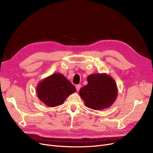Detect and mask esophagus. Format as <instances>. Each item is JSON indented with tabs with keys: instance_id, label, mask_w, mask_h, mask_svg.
<instances>
[{
	"instance_id": "esophagus-1",
	"label": "esophagus",
	"mask_w": 153,
	"mask_h": 153,
	"mask_svg": "<svg viewBox=\"0 0 153 153\" xmlns=\"http://www.w3.org/2000/svg\"><path fill=\"white\" fill-rule=\"evenodd\" d=\"M76 90L77 91H79V90H80V89H81V84H78V85H76Z\"/></svg>"
}]
</instances>
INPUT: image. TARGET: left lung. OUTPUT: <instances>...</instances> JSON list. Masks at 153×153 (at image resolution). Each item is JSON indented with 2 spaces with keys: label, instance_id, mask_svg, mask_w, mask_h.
<instances>
[{
  "label": "left lung",
  "instance_id": "8db88e82",
  "mask_svg": "<svg viewBox=\"0 0 153 153\" xmlns=\"http://www.w3.org/2000/svg\"><path fill=\"white\" fill-rule=\"evenodd\" d=\"M87 80V84L79 91L85 105L94 110H103L112 105L118 94L115 80L106 73L91 74Z\"/></svg>",
  "mask_w": 153,
  "mask_h": 153
}]
</instances>
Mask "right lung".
Wrapping results in <instances>:
<instances>
[{
	"instance_id": "obj_1",
	"label": "right lung",
	"mask_w": 153,
	"mask_h": 153,
	"mask_svg": "<svg viewBox=\"0 0 153 153\" xmlns=\"http://www.w3.org/2000/svg\"><path fill=\"white\" fill-rule=\"evenodd\" d=\"M76 91V87L60 73H54L45 78L36 87L37 97L50 107L61 105Z\"/></svg>"
}]
</instances>
